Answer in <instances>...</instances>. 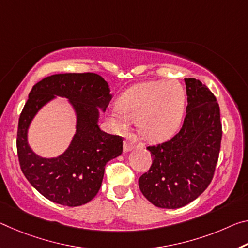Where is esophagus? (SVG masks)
Returning <instances> with one entry per match:
<instances>
[{
	"label": "esophagus",
	"instance_id": "obj_1",
	"mask_svg": "<svg viewBox=\"0 0 248 248\" xmlns=\"http://www.w3.org/2000/svg\"><path fill=\"white\" fill-rule=\"evenodd\" d=\"M135 144L131 140H124V152H129L135 149Z\"/></svg>",
	"mask_w": 248,
	"mask_h": 248
}]
</instances>
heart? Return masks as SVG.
<instances>
[{"label": "heart", "instance_id": "b5f03b06", "mask_svg": "<svg viewBox=\"0 0 248 248\" xmlns=\"http://www.w3.org/2000/svg\"><path fill=\"white\" fill-rule=\"evenodd\" d=\"M186 112V92L175 79L151 80L125 90L109 111V120L118 132L129 131L137 123L141 139L160 143L173 137Z\"/></svg>", "mask_w": 248, "mask_h": 248}]
</instances>
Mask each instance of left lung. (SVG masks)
<instances>
[{
  "label": "left lung",
  "mask_w": 248,
  "mask_h": 248,
  "mask_svg": "<svg viewBox=\"0 0 248 248\" xmlns=\"http://www.w3.org/2000/svg\"><path fill=\"white\" fill-rule=\"evenodd\" d=\"M186 116L179 133L162 144L148 147L150 170L140 176L145 199L161 209H179L209 186L222 140L219 106L211 90L195 78H186Z\"/></svg>",
  "instance_id": "left-lung-1"
}]
</instances>
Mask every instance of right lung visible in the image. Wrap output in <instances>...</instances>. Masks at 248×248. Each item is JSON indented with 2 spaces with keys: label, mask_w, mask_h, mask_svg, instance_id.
<instances>
[{
  "label": "right lung",
  "mask_w": 248,
  "mask_h": 248,
  "mask_svg": "<svg viewBox=\"0 0 248 248\" xmlns=\"http://www.w3.org/2000/svg\"><path fill=\"white\" fill-rule=\"evenodd\" d=\"M57 96L66 97L77 116V131L69 148L58 157L36 155L28 143L34 116ZM108 82L93 73L56 74L31 90L18 120L17 155L27 181L49 201L79 206L95 198L108 161L123 153V139L99 128L100 110L111 100Z\"/></svg>",
  "instance_id": "add662e5"
}]
</instances>
